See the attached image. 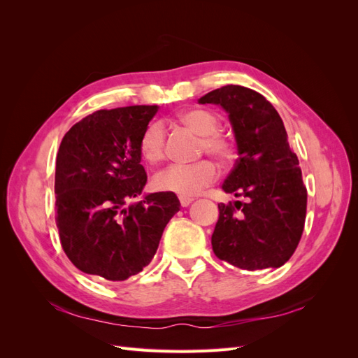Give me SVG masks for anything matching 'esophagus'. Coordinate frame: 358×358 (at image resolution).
Wrapping results in <instances>:
<instances>
[{
  "label": "esophagus",
  "instance_id": "34e87169",
  "mask_svg": "<svg viewBox=\"0 0 358 358\" xmlns=\"http://www.w3.org/2000/svg\"><path fill=\"white\" fill-rule=\"evenodd\" d=\"M192 200H194V199L187 197V196H179V201H180L182 208H187V206H189V203H191Z\"/></svg>",
  "mask_w": 358,
  "mask_h": 358
}]
</instances>
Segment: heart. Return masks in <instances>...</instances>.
<instances>
[{
	"label": "heart",
	"mask_w": 358,
	"mask_h": 358,
	"mask_svg": "<svg viewBox=\"0 0 358 358\" xmlns=\"http://www.w3.org/2000/svg\"><path fill=\"white\" fill-rule=\"evenodd\" d=\"M179 122L200 136L197 154H209L221 164H230L236 158L233 140L220 131L221 121L216 113L208 109H188L179 113ZM138 154L149 166H157L166 158V129L155 121L145 127L138 138ZM218 178V169L209 159H200L191 164H173L159 171L154 178V187L159 191L175 192L179 196H196Z\"/></svg>",
	"instance_id": "obj_1"
}]
</instances>
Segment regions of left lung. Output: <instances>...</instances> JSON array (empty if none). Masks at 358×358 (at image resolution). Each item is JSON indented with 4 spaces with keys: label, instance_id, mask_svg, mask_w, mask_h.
Instances as JSON below:
<instances>
[{
    "label": "left lung",
    "instance_id": "8db88e82",
    "mask_svg": "<svg viewBox=\"0 0 358 358\" xmlns=\"http://www.w3.org/2000/svg\"><path fill=\"white\" fill-rule=\"evenodd\" d=\"M199 103L229 113L239 158L222 189L245 199L218 204L213 252L243 270L280 267L300 242L308 203L282 119L262 94L239 85L210 91Z\"/></svg>",
    "mask_w": 358,
    "mask_h": 358
}]
</instances>
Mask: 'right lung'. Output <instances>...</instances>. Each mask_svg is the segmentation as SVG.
Masks as SVG:
<instances>
[{"instance_id": "obj_1", "label": "right lung", "mask_w": 358, "mask_h": 358, "mask_svg": "<svg viewBox=\"0 0 358 358\" xmlns=\"http://www.w3.org/2000/svg\"><path fill=\"white\" fill-rule=\"evenodd\" d=\"M157 112L158 106L96 110L62 138L55 221L64 252L83 273L125 280L142 272L179 210L175 192L128 204L146 185L138 138Z\"/></svg>"}]
</instances>
